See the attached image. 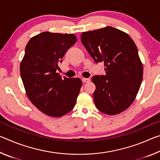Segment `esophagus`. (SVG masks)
Instances as JSON below:
<instances>
[{"label":"esophagus","mask_w":160,"mask_h":160,"mask_svg":"<svg viewBox=\"0 0 160 160\" xmlns=\"http://www.w3.org/2000/svg\"><path fill=\"white\" fill-rule=\"evenodd\" d=\"M82 82H90V78H82Z\"/></svg>","instance_id":"1"}]
</instances>
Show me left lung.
<instances>
[{
  "label": "left lung",
  "instance_id": "1",
  "mask_svg": "<svg viewBox=\"0 0 160 160\" xmlns=\"http://www.w3.org/2000/svg\"><path fill=\"white\" fill-rule=\"evenodd\" d=\"M81 42L96 63L104 64L106 75L92 78L96 86L95 106L108 115L123 112L133 102L142 80V65L134 42L112 27L83 32Z\"/></svg>",
  "mask_w": 160,
  "mask_h": 160
}]
</instances>
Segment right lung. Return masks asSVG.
<instances>
[{
	"mask_svg": "<svg viewBox=\"0 0 160 160\" xmlns=\"http://www.w3.org/2000/svg\"><path fill=\"white\" fill-rule=\"evenodd\" d=\"M77 42L73 34L44 32L31 38L20 63L27 95L41 112L60 117L73 109L82 81L62 78L56 70L66 51Z\"/></svg>",
	"mask_w": 160,
	"mask_h": 160,
	"instance_id": "add662e5",
	"label": "right lung"
}]
</instances>
